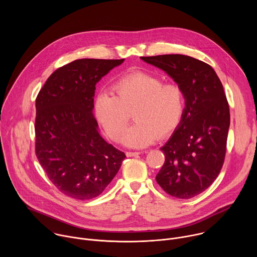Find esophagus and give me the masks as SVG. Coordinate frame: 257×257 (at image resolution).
Listing matches in <instances>:
<instances>
[{
	"instance_id": "34e87169",
	"label": "esophagus",
	"mask_w": 257,
	"mask_h": 257,
	"mask_svg": "<svg viewBox=\"0 0 257 257\" xmlns=\"http://www.w3.org/2000/svg\"><path fill=\"white\" fill-rule=\"evenodd\" d=\"M141 153L139 152H126V156L127 157H136L138 155H140Z\"/></svg>"
}]
</instances>
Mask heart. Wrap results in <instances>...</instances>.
<instances>
[{"label":"heart","instance_id":"obj_1","mask_svg":"<svg viewBox=\"0 0 257 257\" xmlns=\"http://www.w3.org/2000/svg\"><path fill=\"white\" fill-rule=\"evenodd\" d=\"M185 106V93L178 83H164L159 76L135 71L116 79L112 93L99 92L94 98L93 112L108 137L118 141L132 111L135 122L123 142L131 148H145L158 136L165 138L179 127Z\"/></svg>","mask_w":257,"mask_h":257}]
</instances>
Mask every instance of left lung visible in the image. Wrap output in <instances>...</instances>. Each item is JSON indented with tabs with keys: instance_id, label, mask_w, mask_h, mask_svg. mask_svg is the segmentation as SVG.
<instances>
[{
	"instance_id": "obj_1",
	"label": "left lung",
	"mask_w": 257,
	"mask_h": 257,
	"mask_svg": "<svg viewBox=\"0 0 257 257\" xmlns=\"http://www.w3.org/2000/svg\"><path fill=\"white\" fill-rule=\"evenodd\" d=\"M140 59L164 70L185 93L184 116L161 149L166 160L156 179L171 196L192 198L212 184L225 161L230 109L223 84L208 64L189 56Z\"/></svg>"
}]
</instances>
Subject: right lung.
I'll list each match as a JSON object with an SVG mask.
<instances>
[{
    "label": "right lung",
    "mask_w": 257,
    "mask_h": 257,
    "mask_svg": "<svg viewBox=\"0 0 257 257\" xmlns=\"http://www.w3.org/2000/svg\"><path fill=\"white\" fill-rule=\"evenodd\" d=\"M121 60L79 59L48 78L35 100V155L53 184L78 200L98 196L125 154L99 134L93 116L96 83Z\"/></svg>",
    "instance_id": "1"
}]
</instances>
